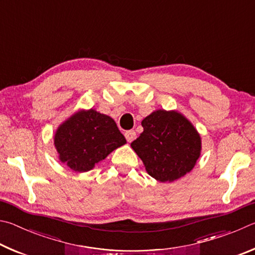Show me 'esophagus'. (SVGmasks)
<instances>
[{
  "mask_svg": "<svg viewBox=\"0 0 255 255\" xmlns=\"http://www.w3.org/2000/svg\"><path fill=\"white\" fill-rule=\"evenodd\" d=\"M125 137H126L128 143H131V141L136 138V132L133 130H128L125 132Z\"/></svg>",
  "mask_w": 255,
  "mask_h": 255,
  "instance_id": "1",
  "label": "esophagus"
}]
</instances>
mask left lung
I'll return each instance as SVG.
<instances>
[{"instance_id": "8db88e82", "label": "left lung", "mask_w": 255, "mask_h": 255, "mask_svg": "<svg viewBox=\"0 0 255 255\" xmlns=\"http://www.w3.org/2000/svg\"><path fill=\"white\" fill-rule=\"evenodd\" d=\"M144 131L130 144L146 171L161 182L174 181L190 172L199 158V133L175 111L157 110L141 122Z\"/></svg>"}]
</instances>
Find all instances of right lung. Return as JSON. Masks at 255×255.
<instances>
[{
    "instance_id": "obj_1",
    "label": "right lung",
    "mask_w": 255,
    "mask_h": 255,
    "mask_svg": "<svg viewBox=\"0 0 255 255\" xmlns=\"http://www.w3.org/2000/svg\"><path fill=\"white\" fill-rule=\"evenodd\" d=\"M124 144L126 138L114 119L93 109L74 115L55 133L59 159L76 172L93 169L96 163Z\"/></svg>"
}]
</instances>
